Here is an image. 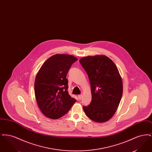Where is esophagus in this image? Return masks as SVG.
Instances as JSON below:
<instances>
[{"label":"esophagus","mask_w":152,"mask_h":152,"mask_svg":"<svg viewBox=\"0 0 152 152\" xmlns=\"http://www.w3.org/2000/svg\"><path fill=\"white\" fill-rule=\"evenodd\" d=\"M82 97H83V95L82 94H80V95L78 96V98H79V100H81L82 99Z\"/></svg>","instance_id":"1"}]
</instances>
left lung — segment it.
<instances>
[{
  "mask_svg": "<svg viewBox=\"0 0 152 152\" xmlns=\"http://www.w3.org/2000/svg\"><path fill=\"white\" fill-rule=\"evenodd\" d=\"M80 63L88 76L92 100L83 107L90 119L104 123L110 119L116 112L123 94L122 78L113 61L105 55L88 56Z\"/></svg>",
  "mask_w": 152,
  "mask_h": 152,
  "instance_id": "left-lung-1",
  "label": "left lung"
}]
</instances>
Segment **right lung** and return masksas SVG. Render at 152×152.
<instances>
[{"mask_svg":"<svg viewBox=\"0 0 152 152\" xmlns=\"http://www.w3.org/2000/svg\"><path fill=\"white\" fill-rule=\"evenodd\" d=\"M77 60L71 55H54L44 63L37 73L35 95L39 108L47 117H61L76 101L68 94L66 76L72 64Z\"/></svg>","mask_w":152,"mask_h":152,"instance_id":"add662e5","label":"right lung"}]
</instances>
